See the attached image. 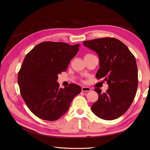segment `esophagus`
Returning a JSON list of instances; mask_svg holds the SVG:
<instances>
[{"mask_svg":"<svg viewBox=\"0 0 150 150\" xmlns=\"http://www.w3.org/2000/svg\"><path fill=\"white\" fill-rule=\"evenodd\" d=\"M81 90H82V91L83 92H89L91 90V89L89 87H87V86H83V87L81 88Z\"/></svg>","mask_w":150,"mask_h":150,"instance_id":"34e87169","label":"esophagus"}]
</instances>
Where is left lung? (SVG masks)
<instances>
[{"label": "left lung", "instance_id": "1", "mask_svg": "<svg viewBox=\"0 0 150 150\" xmlns=\"http://www.w3.org/2000/svg\"><path fill=\"white\" fill-rule=\"evenodd\" d=\"M85 46L96 52L99 59L97 79L103 78L108 84L106 93L94 89L98 99L91 106L98 117L113 120L122 116L132 104L137 93L138 67L133 54L125 44L112 38L86 40Z\"/></svg>", "mask_w": 150, "mask_h": 150}]
</instances>
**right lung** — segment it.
I'll return each mask as SVG.
<instances>
[{"label": "right lung", "instance_id": "add662e5", "mask_svg": "<svg viewBox=\"0 0 150 150\" xmlns=\"http://www.w3.org/2000/svg\"><path fill=\"white\" fill-rule=\"evenodd\" d=\"M79 44L46 41L25 56L18 72L21 94L30 111L39 118L56 121L64 115L81 88L70 84L59 88L58 74L66 71L79 51Z\"/></svg>", "mask_w": 150, "mask_h": 150}]
</instances>
